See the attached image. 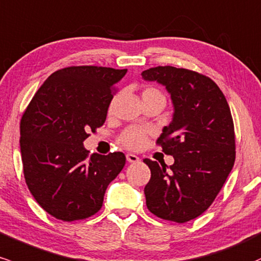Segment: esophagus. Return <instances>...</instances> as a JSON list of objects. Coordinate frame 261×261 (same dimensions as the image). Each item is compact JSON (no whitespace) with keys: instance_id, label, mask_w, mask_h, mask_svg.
I'll list each match as a JSON object with an SVG mask.
<instances>
[{"instance_id":"1","label":"esophagus","mask_w":261,"mask_h":261,"mask_svg":"<svg viewBox=\"0 0 261 261\" xmlns=\"http://www.w3.org/2000/svg\"><path fill=\"white\" fill-rule=\"evenodd\" d=\"M126 160H127V162H130V163H136V162L140 161L139 157H137L136 154H134V153L126 154Z\"/></svg>"}]
</instances>
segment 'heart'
<instances>
[{
	"label": "heart",
	"mask_w": 261,
	"mask_h": 261,
	"mask_svg": "<svg viewBox=\"0 0 261 261\" xmlns=\"http://www.w3.org/2000/svg\"><path fill=\"white\" fill-rule=\"evenodd\" d=\"M152 98H165L161 90L154 87H146L142 90V100L152 99ZM115 105V98L110 101L109 105V113H111ZM151 134L150 130L144 127H137V126H130V127L125 128L122 134L120 135V142L125 146V147L130 148V150H141L145 147L146 142H147L148 135Z\"/></svg>",
	"instance_id": "1"
}]
</instances>
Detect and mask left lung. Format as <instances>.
I'll return each instance as SVG.
<instances>
[{
    "mask_svg": "<svg viewBox=\"0 0 261 261\" xmlns=\"http://www.w3.org/2000/svg\"><path fill=\"white\" fill-rule=\"evenodd\" d=\"M142 78L161 83L171 94L174 114L156 144L174 163L145 159L151 178L146 205L159 218L186 223L204 213L227 181L236 161L230 108L218 85L198 71L154 67Z\"/></svg>",
    "mask_w": 261,
    "mask_h": 261,
    "instance_id": "left-lung-1",
    "label": "left lung"
}]
</instances>
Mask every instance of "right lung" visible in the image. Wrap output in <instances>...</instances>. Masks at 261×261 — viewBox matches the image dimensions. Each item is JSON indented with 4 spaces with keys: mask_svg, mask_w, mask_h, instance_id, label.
<instances>
[{
    "mask_svg": "<svg viewBox=\"0 0 261 261\" xmlns=\"http://www.w3.org/2000/svg\"><path fill=\"white\" fill-rule=\"evenodd\" d=\"M127 69L95 65L54 71L19 124L23 174L39 205L63 222L100 211L109 183L124 168L122 152L88 157L83 141L104 125L116 84Z\"/></svg>",
    "mask_w": 261,
    "mask_h": 261,
    "instance_id": "1",
    "label": "right lung"
}]
</instances>
